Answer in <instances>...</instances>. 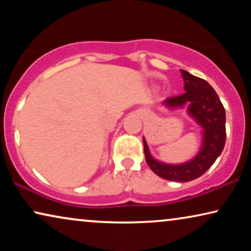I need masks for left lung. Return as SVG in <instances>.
<instances>
[{"label": "left lung", "mask_w": 251, "mask_h": 251, "mask_svg": "<svg viewBox=\"0 0 251 251\" xmlns=\"http://www.w3.org/2000/svg\"><path fill=\"white\" fill-rule=\"evenodd\" d=\"M185 92L176 97L167 98L164 104L169 107H181L188 104V113L203 128V144L194 159L183 164H166L154 160L144 142L146 162L154 174L168 180L191 181L202 176L221 155L225 146V108L218 95L203 78L194 76L180 70Z\"/></svg>", "instance_id": "obj_1"}]
</instances>
